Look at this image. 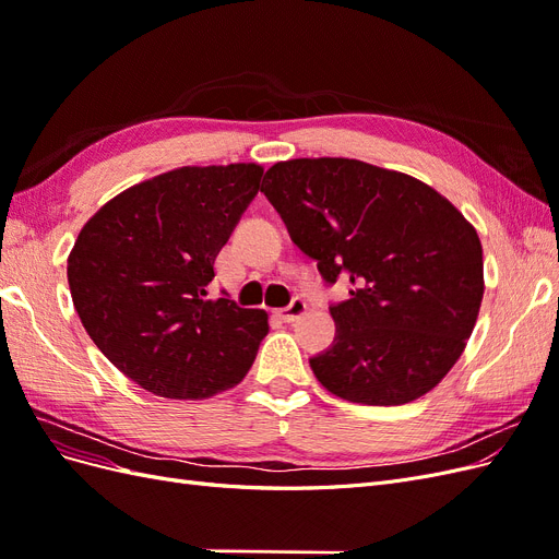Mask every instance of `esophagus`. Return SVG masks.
Instances as JSON below:
<instances>
[{
    "mask_svg": "<svg viewBox=\"0 0 559 559\" xmlns=\"http://www.w3.org/2000/svg\"><path fill=\"white\" fill-rule=\"evenodd\" d=\"M306 310H308V302L302 300V298H294V300L289 302V306L282 308L277 314H280L282 321H296L298 317L306 314Z\"/></svg>",
    "mask_w": 559,
    "mask_h": 559,
    "instance_id": "obj_1",
    "label": "esophagus"
}]
</instances>
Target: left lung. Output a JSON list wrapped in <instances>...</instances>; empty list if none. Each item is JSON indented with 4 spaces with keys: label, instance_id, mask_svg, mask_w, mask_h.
Wrapping results in <instances>:
<instances>
[{
    "label": "left lung",
    "instance_id": "8db88e82",
    "mask_svg": "<svg viewBox=\"0 0 559 559\" xmlns=\"http://www.w3.org/2000/svg\"><path fill=\"white\" fill-rule=\"evenodd\" d=\"M261 191L329 284L335 341L310 359L331 394L366 405L411 403L462 357L480 312L476 228L429 183L354 158H294Z\"/></svg>",
    "mask_w": 559,
    "mask_h": 559
}]
</instances>
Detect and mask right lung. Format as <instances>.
I'll return each mask as SVG.
<instances>
[{
    "label": "right lung",
    "mask_w": 559,
    "mask_h": 559,
    "mask_svg": "<svg viewBox=\"0 0 559 559\" xmlns=\"http://www.w3.org/2000/svg\"><path fill=\"white\" fill-rule=\"evenodd\" d=\"M261 177L257 163L177 167L130 186L81 228L67 259L81 324L146 392L210 399L257 359L267 312L210 298L207 284Z\"/></svg>",
    "instance_id": "right-lung-1"
}]
</instances>
